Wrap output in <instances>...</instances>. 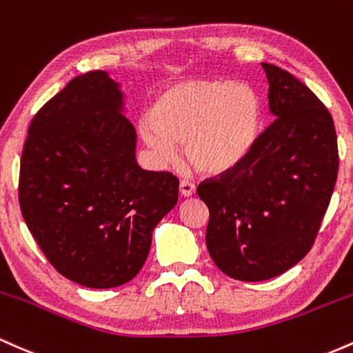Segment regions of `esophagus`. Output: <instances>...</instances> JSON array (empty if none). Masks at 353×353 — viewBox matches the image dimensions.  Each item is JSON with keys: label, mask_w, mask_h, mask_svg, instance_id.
<instances>
[{"label": "esophagus", "mask_w": 353, "mask_h": 353, "mask_svg": "<svg viewBox=\"0 0 353 353\" xmlns=\"http://www.w3.org/2000/svg\"><path fill=\"white\" fill-rule=\"evenodd\" d=\"M195 183H192V181H188V180H183L180 183V193L183 196H192L193 193H195Z\"/></svg>", "instance_id": "obj_1"}]
</instances>
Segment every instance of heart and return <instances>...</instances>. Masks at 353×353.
Here are the masks:
<instances>
[{
  "label": "heart",
  "mask_w": 353,
  "mask_h": 353,
  "mask_svg": "<svg viewBox=\"0 0 353 353\" xmlns=\"http://www.w3.org/2000/svg\"><path fill=\"white\" fill-rule=\"evenodd\" d=\"M263 105L243 83L181 81L158 94L152 114L140 121V137L160 163H172L178 146L200 172L225 173L241 163L259 141Z\"/></svg>",
  "instance_id": "obj_1"
}]
</instances>
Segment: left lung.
<instances>
[{"mask_svg": "<svg viewBox=\"0 0 353 353\" xmlns=\"http://www.w3.org/2000/svg\"><path fill=\"white\" fill-rule=\"evenodd\" d=\"M262 68L275 121L241 163L196 188L210 210V256L241 282L273 279L307 255L339 172L335 126L323 103L288 71Z\"/></svg>", "mask_w": 353, "mask_h": 353, "instance_id": "left-lung-1", "label": "left lung"}]
</instances>
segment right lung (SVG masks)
<instances>
[{"label": "right lung", "mask_w": 353, "mask_h": 353, "mask_svg": "<svg viewBox=\"0 0 353 353\" xmlns=\"http://www.w3.org/2000/svg\"><path fill=\"white\" fill-rule=\"evenodd\" d=\"M178 185L172 173L138 165L125 94L106 71L73 78L28 128L23 219L50 263L83 287L113 288L137 276Z\"/></svg>", "instance_id": "1"}]
</instances>
